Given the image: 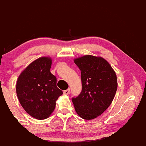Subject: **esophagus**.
<instances>
[{"label":"esophagus","mask_w":146,"mask_h":146,"mask_svg":"<svg viewBox=\"0 0 146 146\" xmlns=\"http://www.w3.org/2000/svg\"><path fill=\"white\" fill-rule=\"evenodd\" d=\"M69 92H70V89H67V90H64V91L63 92V94H64V95H68L69 94Z\"/></svg>","instance_id":"obj_1"}]
</instances>
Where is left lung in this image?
<instances>
[{
  "mask_svg": "<svg viewBox=\"0 0 146 146\" xmlns=\"http://www.w3.org/2000/svg\"><path fill=\"white\" fill-rule=\"evenodd\" d=\"M81 71L82 90L72 98L75 111L82 119L101 115L111 104L117 90V78L110 64L102 57L85 55L75 58Z\"/></svg>",
  "mask_w": 146,
  "mask_h": 146,
  "instance_id": "left-lung-1",
  "label": "left lung"
}]
</instances>
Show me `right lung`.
<instances>
[{
  "instance_id": "right-lung-1",
  "label": "right lung",
  "mask_w": 146,
  "mask_h": 146,
  "mask_svg": "<svg viewBox=\"0 0 146 146\" xmlns=\"http://www.w3.org/2000/svg\"><path fill=\"white\" fill-rule=\"evenodd\" d=\"M52 60L40 57L21 72L16 85L20 104L32 117L47 119L54 111L56 101L62 94L56 86V77L50 73Z\"/></svg>"
}]
</instances>
